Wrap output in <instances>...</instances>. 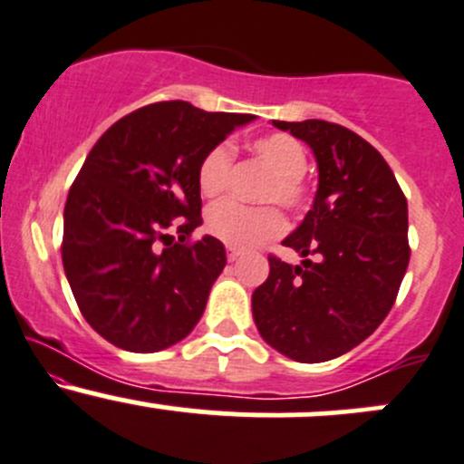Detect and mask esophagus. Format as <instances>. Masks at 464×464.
<instances>
[{
  "label": "esophagus",
  "instance_id": "esophagus-1",
  "mask_svg": "<svg viewBox=\"0 0 464 464\" xmlns=\"http://www.w3.org/2000/svg\"><path fill=\"white\" fill-rule=\"evenodd\" d=\"M227 257H228V262H236L237 257H240V248L227 246Z\"/></svg>",
  "mask_w": 464,
  "mask_h": 464
}]
</instances>
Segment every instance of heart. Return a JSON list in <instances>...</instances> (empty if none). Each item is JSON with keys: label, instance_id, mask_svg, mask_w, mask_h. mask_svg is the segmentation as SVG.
Wrapping results in <instances>:
<instances>
[{"label": "heart", "instance_id": "b5f03b06", "mask_svg": "<svg viewBox=\"0 0 464 464\" xmlns=\"http://www.w3.org/2000/svg\"><path fill=\"white\" fill-rule=\"evenodd\" d=\"M248 150L269 169V178L260 188L262 202H277L280 207L297 211L306 207L311 199V182L306 179V149L302 142L286 133H269L253 140ZM233 169V149L231 144L219 142L202 155L198 164V188L204 198H218L227 191ZM207 231L218 240L231 246H256L260 242L271 240L285 231V216L280 208L266 204V207H245L233 199L213 204L204 218Z\"/></svg>", "mask_w": 464, "mask_h": 464}]
</instances>
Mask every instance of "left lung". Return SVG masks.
I'll return each mask as SVG.
<instances>
[{"label":"left lung","instance_id":"obj_1","mask_svg":"<svg viewBox=\"0 0 464 464\" xmlns=\"http://www.w3.org/2000/svg\"><path fill=\"white\" fill-rule=\"evenodd\" d=\"M273 124L314 149L320 187L282 242L306 260L291 266L271 253L269 277L253 291V320L280 353L324 362L358 347L392 311L411 256L407 198L353 130L324 120Z\"/></svg>","mask_w":464,"mask_h":464}]
</instances>
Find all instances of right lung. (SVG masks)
I'll return each instance as SVG.
<instances>
[{
  "label": "right lung",
  "mask_w": 464,
  "mask_h": 464,
  "mask_svg": "<svg viewBox=\"0 0 464 464\" xmlns=\"http://www.w3.org/2000/svg\"><path fill=\"white\" fill-rule=\"evenodd\" d=\"M251 120L155 102L91 149L66 198L62 262L82 315L115 347L162 351L202 318L227 251L211 236L191 237L202 224L195 173L211 146Z\"/></svg>",
  "instance_id": "add662e5"
}]
</instances>
